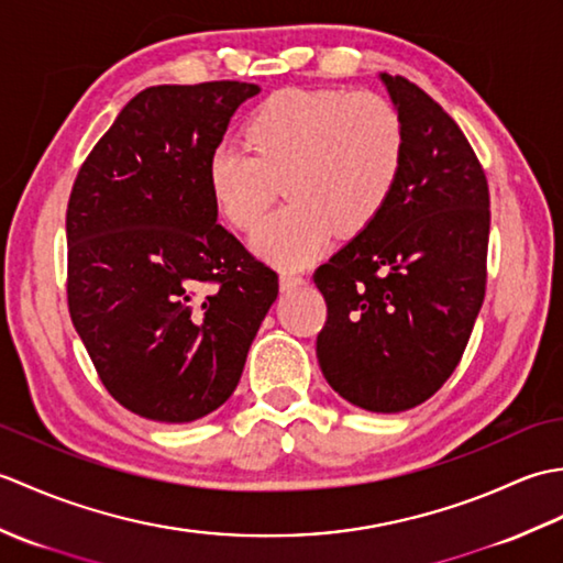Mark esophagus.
I'll return each mask as SVG.
<instances>
[{"label":"esophagus","mask_w":563,"mask_h":563,"mask_svg":"<svg viewBox=\"0 0 563 563\" xmlns=\"http://www.w3.org/2000/svg\"><path fill=\"white\" fill-rule=\"evenodd\" d=\"M278 283H280V290H283V292H292V290H300L307 280L302 278V275H295V273H280Z\"/></svg>","instance_id":"obj_1"}]
</instances>
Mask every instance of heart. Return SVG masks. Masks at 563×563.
I'll use <instances>...</instances> for the list:
<instances>
[{
  "label": "heart",
  "mask_w": 563,
  "mask_h": 563,
  "mask_svg": "<svg viewBox=\"0 0 563 563\" xmlns=\"http://www.w3.org/2000/svg\"><path fill=\"white\" fill-rule=\"evenodd\" d=\"M244 142L224 140L210 152V196L227 222L249 232L280 181L288 202L258 224L251 249L283 268L312 263L336 230H367L404 166L399 113L375 93L275 91L249 113Z\"/></svg>",
  "instance_id": "heart-1"
}]
</instances>
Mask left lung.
Returning <instances> with one entry per match:
<instances>
[{"mask_svg": "<svg viewBox=\"0 0 563 563\" xmlns=\"http://www.w3.org/2000/svg\"><path fill=\"white\" fill-rule=\"evenodd\" d=\"M404 128L399 184L379 218L319 266L317 361L345 401L399 413L445 385L486 290L488 186L470 142L404 77L379 71Z\"/></svg>", "mask_w": 563, "mask_h": 563, "instance_id": "8db88e82", "label": "left lung"}]
</instances>
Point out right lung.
Listing matches in <instances>:
<instances>
[{
    "instance_id": "add662e5",
    "label": "right lung",
    "mask_w": 563,
    "mask_h": 563,
    "mask_svg": "<svg viewBox=\"0 0 563 563\" xmlns=\"http://www.w3.org/2000/svg\"><path fill=\"white\" fill-rule=\"evenodd\" d=\"M258 84H162L118 113L67 206L69 317L111 397L190 423L239 385L278 275L218 224L208 157Z\"/></svg>"
}]
</instances>
